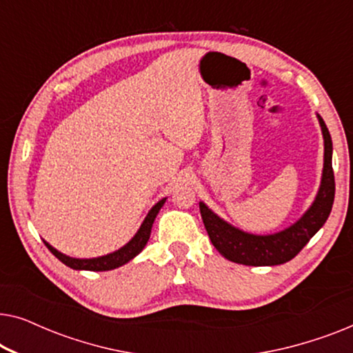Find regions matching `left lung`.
I'll return each instance as SVG.
<instances>
[{"instance_id": "left-lung-1", "label": "left lung", "mask_w": 353, "mask_h": 353, "mask_svg": "<svg viewBox=\"0 0 353 353\" xmlns=\"http://www.w3.org/2000/svg\"><path fill=\"white\" fill-rule=\"evenodd\" d=\"M316 119L321 127L323 144H325L320 188L310 207L288 228L272 234L249 233L221 219L209 209L205 202H199L202 220L212 244L225 259L249 267H273V265L286 263L296 257L303 245L326 223L336 191L334 172H332V141L325 120L318 114Z\"/></svg>"}]
</instances>
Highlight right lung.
I'll list each match as a JSON object with an SVG mask.
<instances>
[{
    "instance_id": "right-lung-1",
    "label": "right lung",
    "mask_w": 353,
    "mask_h": 353,
    "mask_svg": "<svg viewBox=\"0 0 353 353\" xmlns=\"http://www.w3.org/2000/svg\"><path fill=\"white\" fill-rule=\"evenodd\" d=\"M165 201H167V197H163V199H161L157 204H154L151 207V210L148 212L146 219L143 220L141 226H139L137 233H134L133 238L130 239L127 244L122 245V248L117 250H114V252L101 255V257H93V259L70 257V255L62 254L61 250L52 248V245L50 243H46L45 239H43V243L46 244V248L51 250L52 255H56V257L59 259L62 263L67 265V267H70L72 270H86V272H108V270L119 268V267H122V265L128 263L132 259L137 257V255L144 249V245L148 244L149 236H151L154 220H156V216L159 214V210L162 209V205L165 204Z\"/></svg>"
}]
</instances>
